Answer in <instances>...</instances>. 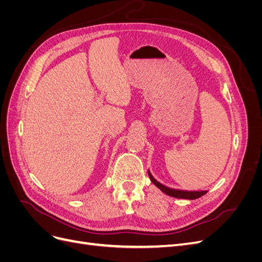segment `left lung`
Here are the masks:
<instances>
[{
    "mask_svg": "<svg viewBox=\"0 0 262 262\" xmlns=\"http://www.w3.org/2000/svg\"><path fill=\"white\" fill-rule=\"evenodd\" d=\"M148 176L150 181L153 182V184L161 190L162 192H164L165 194H167L169 196L172 198H177V199H187V200H194L198 199V198H200L202 195H204L207 193V191H186V190H178V189H172V188H168L164 185H162L161 182H158L153 176L150 171L148 170Z\"/></svg>",
    "mask_w": 262,
    "mask_h": 262,
    "instance_id": "left-lung-1",
    "label": "left lung"
}]
</instances>
